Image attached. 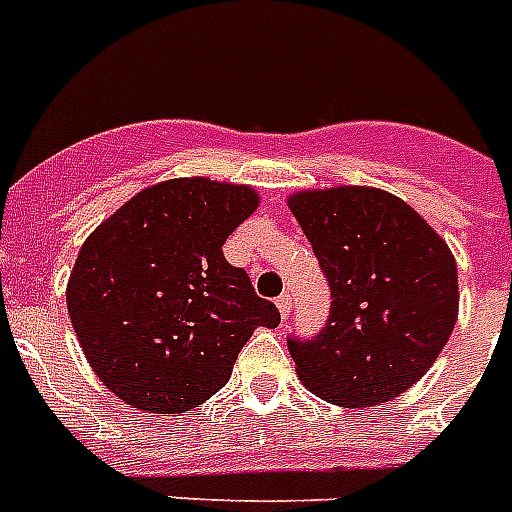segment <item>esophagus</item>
Wrapping results in <instances>:
<instances>
[{"mask_svg": "<svg viewBox=\"0 0 512 512\" xmlns=\"http://www.w3.org/2000/svg\"><path fill=\"white\" fill-rule=\"evenodd\" d=\"M276 307L278 313H281V318H289V315H292V297H289V294H281V297L276 299Z\"/></svg>", "mask_w": 512, "mask_h": 512, "instance_id": "1", "label": "esophagus"}]
</instances>
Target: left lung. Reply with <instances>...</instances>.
<instances>
[{
  "mask_svg": "<svg viewBox=\"0 0 512 512\" xmlns=\"http://www.w3.org/2000/svg\"><path fill=\"white\" fill-rule=\"evenodd\" d=\"M286 202L334 297L321 334L289 339L299 381L342 407L400 397L434 365L458 321L450 247L384 189H305Z\"/></svg>",
  "mask_w": 512,
  "mask_h": 512,
  "instance_id": "left-lung-1",
  "label": "left lung"
}]
</instances>
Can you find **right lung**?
Wrapping results in <instances>:
<instances>
[{
  "instance_id": "right-lung-1",
  "label": "right lung",
  "mask_w": 512,
  "mask_h": 512,
  "mask_svg": "<svg viewBox=\"0 0 512 512\" xmlns=\"http://www.w3.org/2000/svg\"><path fill=\"white\" fill-rule=\"evenodd\" d=\"M252 186L205 176L141 189L83 242L68 313L91 371L144 413H186L228 384L257 326L281 323L223 244L255 213Z\"/></svg>"
}]
</instances>
